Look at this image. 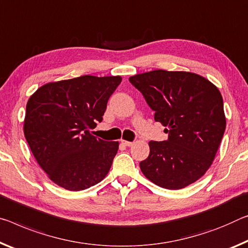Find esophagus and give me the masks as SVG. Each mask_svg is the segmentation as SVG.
Returning <instances> with one entry per match:
<instances>
[{"mask_svg": "<svg viewBox=\"0 0 248 248\" xmlns=\"http://www.w3.org/2000/svg\"><path fill=\"white\" fill-rule=\"evenodd\" d=\"M123 143L125 145V147H131L133 144V142H131V141H125V140H123Z\"/></svg>", "mask_w": 248, "mask_h": 248, "instance_id": "34e87169", "label": "esophagus"}]
</instances>
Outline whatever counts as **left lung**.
Instances as JSON below:
<instances>
[{
    "mask_svg": "<svg viewBox=\"0 0 248 248\" xmlns=\"http://www.w3.org/2000/svg\"><path fill=\"white\" fill-rule=\"evenodd\" d=\"M142 93L168 140L150 141L140 162L145 178L160 187L179 190L205 174L226 127L223 98L214 84L190 72L158 69L129 78Z\"/></svg>",
    "mask_w": 248,
    "mask_h": 248,
    "instance_id": "1",
    "label": "left lung"
}]
</instances>
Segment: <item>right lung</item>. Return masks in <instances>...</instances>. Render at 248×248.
<instances>
[{"label": "right lung", "mask_w": 248, "mask_h": 248, "mask_svg": "<svg viewBox=\"0 0 248 248\" xmlns=\"http://www.w3.org/2000/svg\"><path fill=\"white\" fill-rule=\"evenodd\" d=\"M121 80L85 75L47 82L30 97L24 136L38 166L58 186L81 191L108 174L119 142L96 138L89 129L103 120Z\"/></svg>", "instance_id": "obj_1"}]
</instances>
